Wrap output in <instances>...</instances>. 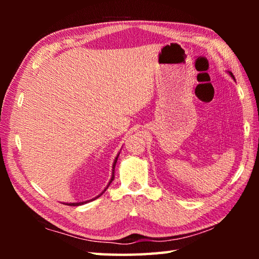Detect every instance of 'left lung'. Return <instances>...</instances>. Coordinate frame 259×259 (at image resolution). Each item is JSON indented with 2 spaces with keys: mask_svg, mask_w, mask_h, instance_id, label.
<instances>
[{
  "mask_svg": "<svg viewBox=\"0 0 259 259\" xmlns=\"http://www.w3.org/2000/svg\"><path fill=\"white\" fill-rule=\"evenodd\" d=\"M229 73H230V75H231V76H232V77H233V78H234V76H233V74H232V73H231V72H229Z\"/></svg>",
  "mask_w": 259,
  "mask_h": 259,
  "instance_id": "obj_1",
  "label": "left lung"
}]
</instances>
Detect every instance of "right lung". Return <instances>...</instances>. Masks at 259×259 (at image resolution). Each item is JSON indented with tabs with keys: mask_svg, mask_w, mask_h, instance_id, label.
I'll return each mask as SVG.
<instances>
[{
	"mask_svg": "<svg viewBox=\"0 0 259 259\" xmlns=\"http://www.w3.org/2000/svg\"><path fill=\"white\" fill-rule=\"evenodd\" d=\"M119 155H120V153H119V154H117V156L115 157V160H114V163H113V170H112V178H111V181H109V183H108V185H107V187L109 186V184H111L112 182H113V179H114V170H115V164H116V161H117V157H119ZM107 187L106 188H105V190L102 192V193H100V194L98 195V196H96V198L95 199H93V200H96V199H97V198H99V196L100 195H102L103 194V193L105 192V191H106L107 190ZM93 200H89V201H93ZM89 201H85V202H76V203H67V205H73V207H74V205H81V204H83V203H87V202H89Z\"/></svg>",
	"mask_w": 259,
	"mask_h": 259,
	"instance_id": "right-lung-1",
	"label": "right lung"
}]
</instances>
